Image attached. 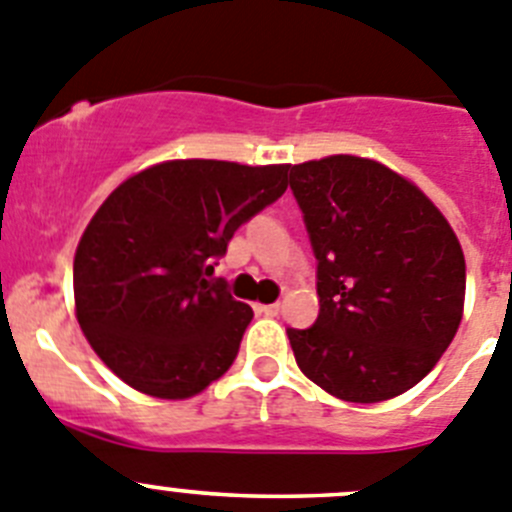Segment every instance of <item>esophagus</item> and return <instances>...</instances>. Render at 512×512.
<instances>
[{"instance_id": "obj_1", "label": "esophagus", "mask_w": 512, "mask_h": 512, "mask_svg": "<svg viewBox=\"0 0 512 512\" xmlns=\"http://www.w3.org/2000/svg\"><path fill=\"white\" fill-rule=\"evenodd\" d=\"M257 313H265V316H278L280 313V303H265V306H262V303H257Z\"/></svg>"}]
</instances>
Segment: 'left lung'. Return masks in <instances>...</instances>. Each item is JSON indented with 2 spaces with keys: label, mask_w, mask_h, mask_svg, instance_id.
Here are the masks:
<instances>
[{
  "label": "left lung",
  "mask_w": 512,
  "mask_h": 512,
  "mask_svg": "<svg viewBox=\"0 0 512 512\" xmlns=\"http://www.w3.org/2000/svg\"><path fill=\"white\" fill-rule=\"evenodd\" d=\"M290 191L319 293L316 324L288 329L301 372L349 403L411 390L462 321L467 267L454 229L421 188L367 158L293 165Z\"/></svg>",
  "instance_id": "8db88e82"
}]
</instances>
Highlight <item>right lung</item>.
<instances>
[{"label":"right lung","mask_w":512,"mask_h":512,"mask_svg":"<svg viewBox=\"0 0 512 512\" xmlns=\"http://www.w3.org/2000/svg\"><path fill=\"white\" fill-rule=\"evenodd\" d=\"M285 188L288 165L168 160L109 193L78 242L73 296L81 331L119 380L183 400L232 367L252 308L209 275Z\"/></svg>","instance_id":"obj_1"}]
</instances>
